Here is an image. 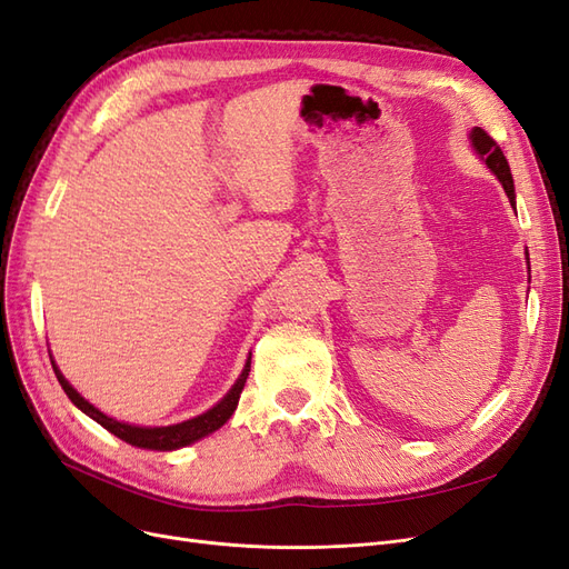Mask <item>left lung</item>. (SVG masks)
I'll return each mask as SVG.
<instances>
[{
	"label": "left lung",
	"instance_id": "obj_1",
	"mask_svg": "<svg viewBox=\"0 0 569 569\" xmlns=\"http://www.w3.org/2000/svg\"><path fill=\"white\" fill-rule=\"evenodd\" d=\"M470 140H472V144H475L479 157L485 159L487 166L493 170V176H496L498 180H501V184H503V189H506V194H508L510 203L515 206V187H512L510 166H508V159H506V153L501 151V147H498L493 137H491L487 130H481V128H475V130L470 132Z\"/></svg>",
	"mask_w": 569,
	"mask_h": 569
}]
</instances>
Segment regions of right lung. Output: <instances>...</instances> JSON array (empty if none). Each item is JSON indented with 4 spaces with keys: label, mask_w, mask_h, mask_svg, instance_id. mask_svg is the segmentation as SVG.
<instances>
[{
    "label": "right lung",
    "mask_w": 569,
    "mask_h": 569,
    "mask_svg": "<svg viewBox=\"0 0 569 569\" xmlns=\"http://www.w3.org/2000/svg\"><path fill=\"white\" fill-rule=\"evenodd\" d=\"M51 368H54V375L59 385L63 387L66 396L71 399L82 412H88V416L92 420H97L101 427L109 429L111 435H116L118 439H123L132 446H137V449H151V451H173V449H180V446H187L192 443L206 435L216 432L218 427L226 425L230 420V416L237 408V401H239V393H242L244 385H247V377H249V370H251V363L244 366V372L239 375L237 385L228 391L226 399H222L218 406H213L211 410H206L203 416L199 418H192L187 422H180V425H170V427H132V425H126V422H118L109 416H104V412H99L92 403H88L82 399V396L66 382V377L61 375V370L54 366V360H51Z\"/></svg>",
    "instance_id": "add662e5"
}]
</instances>
